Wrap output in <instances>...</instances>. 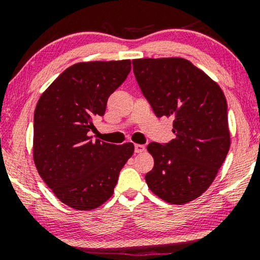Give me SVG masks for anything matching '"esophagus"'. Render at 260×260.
Returning a JSON list of instances; mask_svg holds the SVG:
<instances>
[{
  "mask_svg": "<svg viewBox=\"0 0 260 260\" xmlns=\"http://www.w3.org/2000/svg\"><path fill=\"white\" fill-rule=\"evenodd\" d=\"M144 150H145L144 145H142V144H136V145H134V151H136L137 154L143 153V151H144Z\"/></svg>",
  "mask_w": 260,
  "mask_h": 260,
  "instance_id": "obj_1",
  "label": "esophagus"
}]
</instances>
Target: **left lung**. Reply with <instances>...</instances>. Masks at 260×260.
<instances>
[{
    "mask_svg": "<svg viewBox=\"0 0 260 260\" xmlns=\"http://www.w3.org/2000/svg\"><path fill=\"white\" fill-rule=\"evenodd\" d=\"M137 82L157 117L174 120L176 138L150 143L151 192L170 204H187L215 180L229 153L228 103L216 82L181 57L133 59Z\"/></svg>",
    "mask_w": 260,
    "mask_h": 260,
    "instance_id": "obj_1",
    "label": "left lung"
}]
</instances>
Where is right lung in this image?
<instances>
[{
	"label": "right lung",
	"instance_id": "obj_1",
	"mask_svg": "<svg viewBox=\"0 0 260 260\" xmlns=\"http://www.w3.org/2000/svg\"><path fill=\"white\" fill-rule=\"evenodd\" d=\"M129 59L79 62L41 94L34 112L32 157L39 175L62 203L92 210L113 194L133 143L110 144L88 132L107 99L127 78Z\"/></svg>",
	"mask_w": 260,
	"mask_h": 260
}]
</instances>
